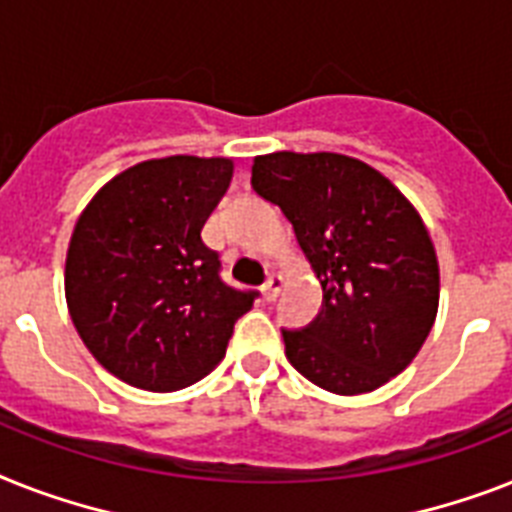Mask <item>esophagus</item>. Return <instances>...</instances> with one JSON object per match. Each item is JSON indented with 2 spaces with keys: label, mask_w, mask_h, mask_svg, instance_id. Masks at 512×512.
<instances>
[{
  "label": "esophagus",
  "mask_w": 512,
  "mask_h": 512,
  "mask_svg": "<svg viewBox=\"0 0 512 512\" xmlns=\"http://www.w3.org/2000/svg\"><path fill=\"white\" fill-rule=\"evenodd\" d=\"M284 289V276H278V273H273V276L268 278L263 284V299L265 302H273V299L278 297V292Z\"/></svg>",
  "instance_id": "34e87169"
}]
</instances>
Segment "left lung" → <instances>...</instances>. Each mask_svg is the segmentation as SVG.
Instances as JSON below:
<instances>
[{"label":"left lung","instance_id":"1","mask_svg":"<svg viewBox=\"0 0 512 512\" xmlns=\"http://www.w3.org/2000/svg\"><path fill=\"white\" fill-rule=\"evenodd\" d=\"M252 189L281 207L323 289L318 318L281 331L289 363L344 397L405 371L439 310L436 249L410 199L336 152L255 157Z\"/></svg>","mask_w":512,"mask_h":512}]
</instances>
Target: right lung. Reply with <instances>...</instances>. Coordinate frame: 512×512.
<instances>
[{
  "instance_id": "right-lung-1",
  "label": "right lung",
  "mask_w": 512,
  "mask_h": 512,
  "mask_svg": "<svg viewBox=\"0 0 512 512\" xmlns=\"http://www.w3.org/2000/svg\"><path fill=\"white\" fill-rule=\"evenodd\" d=\"M234 176L228 157L144 160L94 194L70 236L65 299L112 376L176 392L223 360L255 292L220 281L202 226Z\"/></svg>"
}]
</instances>
